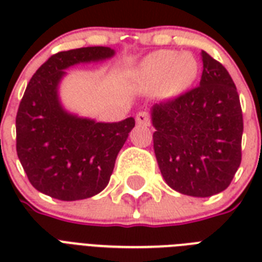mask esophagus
Returning <instances> with one entry per match:
<instances>
[{"mask_svg": "<svg viewBox=\"0 0 262 262\" xmlns=\"http://www.w3.org/2000/svg\"><path fill=\"white\" fill-rule=\"evenodd\" d=\"M136 121H137L139 125H143V126H149V125H151L149 114L145 113V111H140L139 114L136 115Z\"/></svg>", "mask_w": 262, "mask_h": 262, "instance_id": "34e87169", "label": "esophagus"}]
</instances>
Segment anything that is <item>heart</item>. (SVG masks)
Wrapping results in <instances>:
<instances>
[{
  "mask_svg": "<svg viewBox=\"0 0 262 262\" xmlns=\"http://www.w3.org/2000/svg\"><path fill=\"white\" fill-rule=\"evenodd\" d=\"M199 71V61L191 53L158 50L133 69L132 85L137 92L159 90L164 98H175L193 85Z\"/></svg>",
  "mask_w": 262,
  "mask_h": 262,
  "instance_id": "heart-1",
  "label": "heart"
}]
</instances>
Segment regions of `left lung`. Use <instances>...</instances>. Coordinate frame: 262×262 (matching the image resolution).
I'll return each mask as SVG.
<instances>
[{
  "label": "left lung",
  "mask_w": 262,
  "mask_h": 262,
  "mask_svg": "<svg viewBox=\"0 0 262 262\" xmlns=\"http://www.w3.org/2000/svg\"><path fill=\"white\" fill-rule=\"evenodd\" d=\"M200 85L151 107L154 149L168 186L191 197L227 189L241 164L244 119L226 68L201 51Z\"/></svg>",
  "instance_id": "8db88e82"
}]
</instances>
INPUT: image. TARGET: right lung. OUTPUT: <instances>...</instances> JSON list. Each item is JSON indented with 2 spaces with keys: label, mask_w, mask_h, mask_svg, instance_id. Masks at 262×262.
I'll list each match as a JSON object with an SVG mask.
<instances>
[{
  "label": "right lung",
  "mask_w": 262,
  "mask_h": 262,
  "mask_svg": "<svg viewBox=\"0 0 262 262\" xmlns=\"http://www.w3.org/2000/svg\"><path fill=\"white\" fill-rule=\"evenodd\" d=\"M111 47H81L50 57L27 85L16 117V149L31 185L62 201L90 199L107 186L135 118L98 122L67 110L59 87L69 68L104 62Z\"/></svg>",
  "instance_id": "right-lung-1"
}]
</instances>
